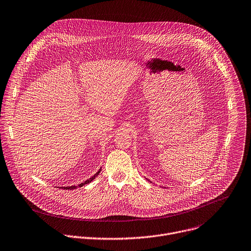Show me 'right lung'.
<instances>
[{
    "mask_svg": "<svg viewBox=\"0 0 251 251\" xmlns=\"http://www.w3.org/2000/svg\"><path fill=\"white\" fill-rule=\"evenodd\" d=\"M100 171H101V169L94 175V176H92L91 178H89L88 180H86L85 182H83V183H81V184H79V187H82V186H84L85 184H88V183H90L91 181H93L94 179H95V177H97L98 175H99V173H100ZM78 186H68V187H64V189H67V190H72V189H76Z\"/></svg>",
    "mask_w": 251,
    "mask_h": 251,
    "instance_id": "add662e5",
    "label": "right lung"
}]
</instances>
